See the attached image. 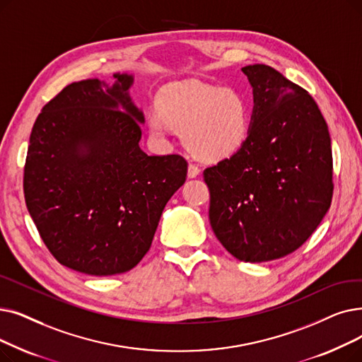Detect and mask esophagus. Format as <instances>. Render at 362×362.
<instances>
[{"label": "esophagus", "instance_id": "obj_1", "mask_svg": "<svg viewBox=\"0 0 362 362\" xmlns=\"http://www.w3.org/2000/svg\"><path fill=\"white\" fill-rule=\"evenodd\" d=\"M199 167L194 163H189V165H187V176L189 177H197L199 175Z\"/></svg>", "mask_w": 362, "mask_h": 362}]
</instances>
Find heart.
<instances>
[{
  "label": "heart",
  "instance_id": "obj_1",
  "mask_svg": "<svg viewBox=\"0 0 362 362\" xmlns=\"http://www.w3.org/2000/svg\"><path fill=\"white\" fill-rule=\"evenodd\" d=\"M160 111L148 117L149 132L164 139L170 127L182 132L185 145L206 161L237 153L251 130V109L244 94L201 83L165 88L158 98Z\"/></svg>",
  "mask_w": 362,
  "mask_h": 362
}]
</instances>
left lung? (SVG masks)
Returning a JSON list of instances; mask_svg holds the SVG:
<instances>
[{"label": "left lung", "instance_id": "8db88e82", "mask_svg": "<svg viewBox=\"0 0 362 362\" xmlns=\"http://www.w3.org/2000/svg\"><path fill=\"white\" fill-rule=\"evenodd\" d=\"M255 111L245 145L204 170L217 240L243 262H268L300 247L333 198L327 122L310 94L268 65L243 68Z\"/></svg>", "mask_w": 362, "mask_h": 362}]
</instances>
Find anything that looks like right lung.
I'll use <instances>...</instances> for the list:
<instances>
[{
    "label": "right lung",
    "mask_w": 362,
    "mask_h": 362,
    "mask_svg": "<svg viewBox=\"0 0 362 362\" xmlns=\"http://www.w3.org/2000/svg\"><path fill=\"white\" fill-rule=\"evenodd\" d=\"M84 80L44 105L23 168L28 211L53 257L94 276L127 272L151 248L165 204L185 183L182 155L139 148L144 114L133 76Z\"/></svg>",
    "instance_id": "add662e5"
}]
</instances>
